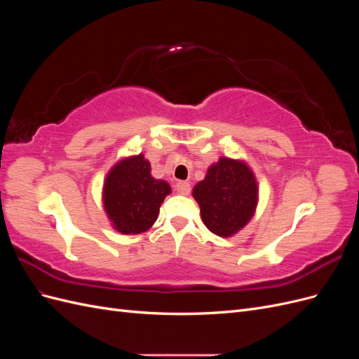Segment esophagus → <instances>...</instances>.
<instances>
[{
  "label": "esophagus",
  "mask_w": 359,
  "mask_h": 359,
  "mask_svg": "<svg viewBox=\"0 0 359 359\" xmlns=\"http://www.w3.org/2000/svg\"><path fill=\"white\" fill-rule=\"evenodd\" d=\"M175 189L181 194H189L190 193V182H187V181H178Z\"/></svg>",
  "instance_id": "1"
}]
</instances>
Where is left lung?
Listing matches in <instances>:
<instances>
[{"mask_svg":"<svg viewBox=\"0 0 359 359\" xmlns=\"http://www.w3.org/2000/svg\"><path fill=\"white\" fill-rule=\"evenodd\" d=\"M205 226L219 236H232L252 219L257 182L244 161L222 157L193 189Z\"/></svg>","mask_w":359,"mask_h":359,"instance_id":"left-lung-1","label":"left lung"}]
</instances>
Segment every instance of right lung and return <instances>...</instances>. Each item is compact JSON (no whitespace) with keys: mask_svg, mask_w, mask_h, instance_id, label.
<instances>
[{"mask_svg":"<svg viewBox=\"0 0 359 359\" xmlns=\"http://www.w3.org/2000/svg\"><path fill=\"white\" fill-rule=\"evenodd\" d=\"M169 193V184L151 177L149 161L139 154L118 161L107 173L103 203L118 232L136 235L154 224L160 206Z\"/></svg>","mask_w":359,"mask_h":359,"instance_id":"obj_1","label":"right lung"}]
</instances>
